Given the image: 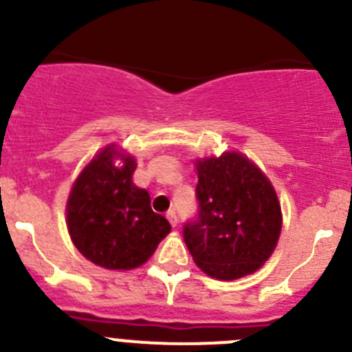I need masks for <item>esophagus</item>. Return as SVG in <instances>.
<instances>
[{
  "mask_svg": "<svg viewBox=\"0 0 352 352\" xmlns=\"http://www.w3.org/2000/svg\"><path fill=\"white\" fill-rule=\"evenodd\" d=\"M166 219H168L170 225H172L173 228H175L177 223H179V221H177V214H175V211H168V212H166Z\"/></svg>",
  "mask_w": 352,
  "mask_h": 352,
  "instance_id": "34e87169",
  "label": "esophagus"
}]
</instances>
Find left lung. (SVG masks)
Segmentation results:
<instances>
[{
  "instance_id": "8db88e82",
  "label": "left lung",
  "mask_w": 352,
  "mask_h": 352,
  "mask_svg": "<svg viewBox=\"0 0 352 352\" xmlns=\"http://www.w3.org/2000/svg\"><path fill=\"white\" fill-rule=\"evenodd\" d=\"M199 216L184 240L204 274L235 281L274 254L283 228L281 202L269 177L240 151L194 162Z\"/></svg>"
}]
</instances>
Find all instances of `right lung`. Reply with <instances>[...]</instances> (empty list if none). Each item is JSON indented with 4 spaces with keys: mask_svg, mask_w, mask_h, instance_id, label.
I'll list each match as a JSON object with an SVG mask.
<instances>
[{
    "mask_svg": "<svg viewBox=\"0 0 352 352\" xmlns=\"http://www.w3.org/2000/svg\"><path fill=\"white\" fill-rule=\"evenodd\" d=\"M138 163L116 143L83 166L66 202L71 242L85 258L109 271L141 267L172 226L151 209L146 189L133 182Z\"/></svg>",
    "mask_w": 352,
    "mask_h": 352,
    "instance_id": "add662e5",
    "label": "right lung"
}]
</instances>
